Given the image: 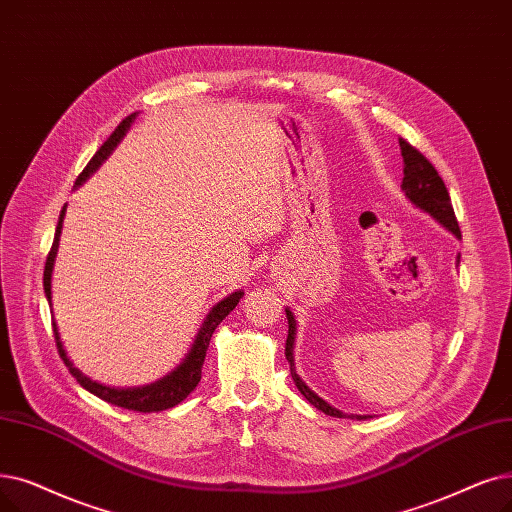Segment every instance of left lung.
I'll use <instances>...</instances> for the list:
<instances>
[{
    "instance_id": "8db88e82",
    "label": "left lung",
    "mask_w": 512,
    "mask_h": 512,
    "mask_svg": "<svg viewBox=\"0 0 512 512\" xmlns=\"http://www.w3.org/2000/svg\"><path fill=\"white\" fill-rule=\"evenodd\" d=\"M399 148H402V157H404V182H402V190L406 192V196L410 201L422 209L431 213L443 228H448L454 236L460 238V228L458 221L452 209V201H450V192L443 184V180L439 177L437 169L429 163V159L422 154L420 150H416L412 144H408L404 138H399ZM460 261V257H458ZM286 318H288V337H286V360L291 364V376L297 385V389L301 391V395L307 399L311 406H316L318 410H322L328 416H337V418H353L343 414L341 410L332 408L330 404H326L322 397H318L314 391H311L303 381L301 376L295 370V360H293V345H295V316L291 309H286ZM362 418V416H358Z\"/></svg>"
}]
</instances>
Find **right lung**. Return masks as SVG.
<instances>
[{
  "label": "right lung",
  "mask_w": 512,
  "mask_h": 512,
  "mask_svg": "<svg viewBox=\"0 0 512 512\" xmlns=\"http://www.w3.org/2000/svg\"><path fill=\"white\" fill-rule=\"evenodd\" d=\"M136 119V113L125 117L117 129L110 133V138L100 146V150L94 154L92 161L85 165V169L79 173L75 186H79L81 182H85L87 177H90V173H94L100 163L108 157L110 150H113L119 140L125 136L127 127L131 125V121ZM64 211L66 207H62L60 211V217H58V226H56V234H54V242H52V249L48 253V259H46V270H43V291H46V297L48 301L52 303V268H54V259H56V251H58V240H60V230H62V219H64ZM244 293H232L230 297H226L224 301H219L211 311L209 316L203 324V328L198 330V337L190 349V353L186 355V360L177 366L169 376H165V379L152 383V385H146V387H138V389H113V387H104L96 381H90L87 379L85 374H81L69 360V355H66L62 343H60V335H58V328H56V322L52 320V326H54V339H56V347H58V353L60 358L64 360L66 368H69V372L75 376L77 383L87 389L90 393L98 395L100 399H104V402L113 404V406H119V408H127V410H133V412H159V410H167V408H173L182 402V399H186L190 395V391H194V387L198 385V381H201V370H203V362H205V355H207V349H209V341L213 337L215 328L219 326V322L224 320L230 311L238 305V301L242 299Z\"/></svg>",
  "instance_id": "1"
}]
</instances>
